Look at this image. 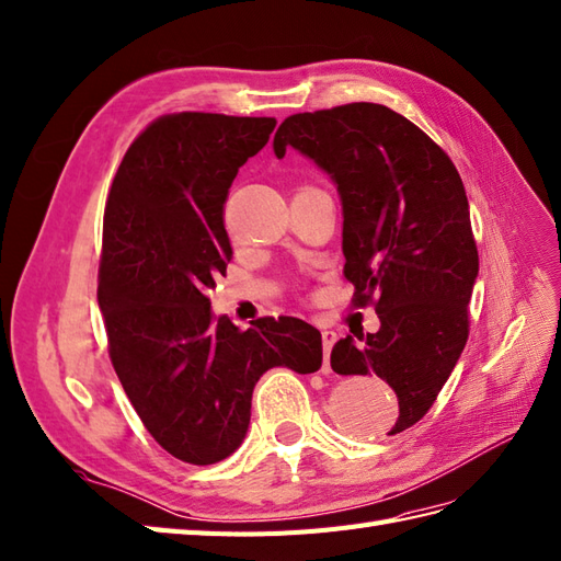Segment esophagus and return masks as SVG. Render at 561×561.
Segmentation results:
<instances>
[{"mask_svg":"<svg viewBox=\"0 0 561 561\" xmlns=\"http://www.w3.org/2000/svg\"><path fill=\"white\" fill-rule=\"evenodd\" d=\"M334 342H336V332H332V330H324V332H322V346H324L322 373H330V370H332V368H330V351H332Z\"/></svg>","mask_w":561,"mask_h":561,"instance_id":"obj_1","label":"esophagus"}]
</instances>
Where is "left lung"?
Instances as JSON below:
<instances>
[{"label":"left lung","instance_id":"left-lung-1","mask_svg":"<svg viewBox=\"0 0 561 561\" xmlns=\"http://www.w3.org/2000/svg\"><path fill=\"white\" fill-rule=\"evenodd\" d=\"M304 152L342 195L344 277L354 308L375 306L380 330L344 336L332 370L377 375L394 389L403 433L433 407L468 340L478 249L463 181L449 154L385 104L286 116L275 154Z\"/></svg>","mask_w":561,"mask_h":561}]
</instances>
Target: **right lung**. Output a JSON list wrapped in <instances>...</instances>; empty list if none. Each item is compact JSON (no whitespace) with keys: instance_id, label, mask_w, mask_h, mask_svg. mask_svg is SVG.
I'll list each match as a JSON object with an SVG mask.
<instances>
[{"instance_id":"right-lung-1","label":"right lung","mask_w":561,"mask_h":561,"mask_svg":"<svg viewBox=\"0 0 561 561\" xmlns=\"http://www.w3.org/2000/svg\"><path fill=\"white\" fill-rule=\"evenodd\" d=\"M275 124L164 114L126 150L104 207L98 304L112 366L154 442L193 466L239 449L260 375L322 366L312 324L282 316L241 330L227 316L215 320L205 296L231 260V181Z\"/></svg>"}]
</instances>
